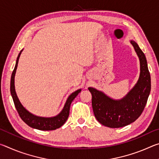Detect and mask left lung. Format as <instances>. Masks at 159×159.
Segmentation results:
<instances>
[{"label":"left lung","instance_id":"1","mask_svg":"<svg viewBox=\"0 0 159 159\" xmlns=\"http://www.w3.org/2000/svg\"><path fill=\"white\" fill-rule=\"evenodd\" d=\"M130 42L139 57L140 73L138 82L127 95L120 99H114L100 90L88 88L92 94L95 118L109 128L124 127L135 121L143 111L150 94L151 76L146 57L136 42L133 40Z\"/></svg>","mask_w":159,"mask_h":159}]
</instances>
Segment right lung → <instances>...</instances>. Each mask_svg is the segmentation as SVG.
<instances>
[{
	"instance_id": "add662e5",
	"label": "right lung",
	"mask_w": 159,
	"mask_h": 159,
	"mask_svg": "<svg viewBox=\"0 0 159 159\" xmlns=\"http://www.w3.org/2000/svg\"><path fill=\"white\" fill-rule=\"evenodd\" d=\"M22 51L23 50H21L20 51V52L19 53L17 60H16L15 69L13 70L12 74L11 80H10V93H11L15 108L17 109L19 115H20V116L21 117V119H22L23 121L26 123L29 126H30V127L41 130H56V129L60 128L61 125H63L64 124V123L66 121L67 118H68L69 115V109L71 102H73L75 98L79 95V93H80L81 89L77 90L76 91H75L73 93H71V95L69 96V98H67L62 110L60 111V114L56 115L55 116L42 117L38 116L31 114V112H29L28 110L25 109V107H24V106L21 104L20 99H19L17 95V93H16L15 87V76L16 74V70H17V68L19 59H20V55Z\"/></svg>"
}]
</instances>
